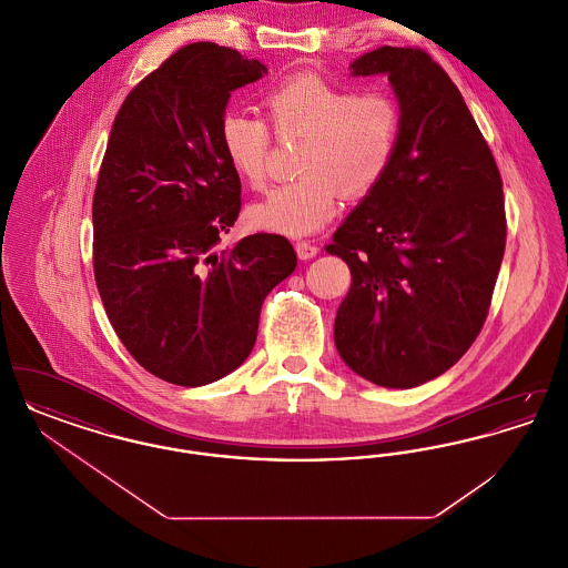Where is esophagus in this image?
I'll list each match as a JSON object with an SVG mask.
<instances>
[{
    "instance_id": "34e87169",
    "label": "esophagus",
    "mask_w": 568,
    "mask_h": 568,
    "mask_svg": "<svg viewBox=\"0 0 568 568\" xmlns=\"http://www.w3.org/2000/svg\"><path fill=\"white\" fill-rule=\"evenodd\" d=\"M296 253L300 260H313L320 253V246L311 241H297Z\"/></svg>"
}]
</instances>
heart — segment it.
<instances>
[{"instance_id":"obj_1","label":"heart","mask_w":568,"mask_h":568,"mask_svg":"<svg viewBox=\"0 0 568 568\" xmlns=\"http://www.w3.org/2000/svg\"><path fill=\"white\" fill-rule=\"evenodd\" d=\"M264 102L276 134L304 135L297 158L304 174L248 209V221L260 230L285 236L317 232L336 213L341 191L366 195L396 160L403 109L387 91L357 93L349 84L300 72L272 87ZM219 144L246 185L264 187L272 134L262 116L223 110Z\"/></svg>"}]
</instances>
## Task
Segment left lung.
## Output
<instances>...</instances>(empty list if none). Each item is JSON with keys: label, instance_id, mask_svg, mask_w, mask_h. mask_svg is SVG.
Returning a JSON list of instances; mask_svg holds the SVG:
<instances>
[{"label": "left lung", "instance_id": "left-lung-1", "mask_svg": "<svg viewBox=\"0 0 568 568\" xmlns=\"http://www.w3.org/2000/svg\"><path fill=\"white\" fill-rule=\"evenodd\" d=\"M371 74H387L403 135L325 246L352 271L334 343L359 377L408 389L449 371L481 332L505 255V197L486 138L430 54L381 47L352 63V77Z\"/></svg>", "mask_w": 568, "mask_h": 568}]
</instances>
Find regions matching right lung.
Instances as JSON below:
<instances>
[{"label":"right lung","mask_w":568,"mask_h":568,"mask_svg":"<svg viewBox=\"0 0 568 568\" xmlns=\"http://www.w3.org/2000/svg\"><path fill=\"white\" fill-rule=\"evenodd\" d=\"M266 72L234 49L195 42L138 82L112 123L93 195V274L125 349L174 385L236 371L264 297L296 271L278 234L219 248L241 213L219 119L234 89Z\"/></svg>","instance_id":"1"}]
</instances>
